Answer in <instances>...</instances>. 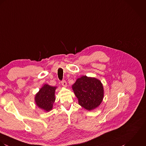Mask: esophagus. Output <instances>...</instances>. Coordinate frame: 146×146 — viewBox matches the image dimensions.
Instances as JSON below:
<instances>
[{
  "instance_id": "obj_1",
  "label": "esophagus",
  "mask_w": 146,
  "mask_h": 146,
  "mask_svg": "<svg viewBox=\"0 0 146 146\" xmlns=\"http://www.w3.org/2000/svg\"><path fill=\"white\" fill-rule=\"evenodd\" d=\"M61 84H62V85L64 87H65V88H66V87L67 86L66 82L65 80H64V81H61Z\"/></svg>"
}]
</instances>
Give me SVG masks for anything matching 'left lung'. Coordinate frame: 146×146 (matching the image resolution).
<instances>
[{
	"label": "left lung",
	"mask_w": 146,
	"mask_h": 146,
	"mask_svg": "<svg viewBox=\"0 0 146 146\" xmlns=\"http://www.w3.org/2000/svg\"><path fill=\"white\" fill-rule=\"evenodd\" d=\"M78 104L88 111L97 108L102 102L104 88L100 80L86 76L78 78L72 85Z\"/></svg>",
	"instance_id": "left-lung-1"
}]
</instances>
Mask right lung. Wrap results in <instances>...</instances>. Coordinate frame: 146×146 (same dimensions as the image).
Instances as JSON below:
<instances>
[{
	"label": "right lung",
	"mask_w": 146,
	"mask_h": 146,
	"mask_svg": "<svg viewBox=\"0 0 146 146\" xmlns=\"http://www.w3.org/2000/svg\"><path fill=\"white\" fill-rule=\"evenodd\" d=\"M56 88L44 84L35 95V102L36 106L46 112L52 110L55 101V92Z\"/></svg>",
	"instance_id": "1"
}]
</instances>
